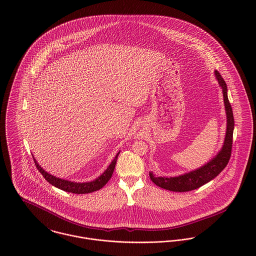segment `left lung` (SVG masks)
I'll list each match as a JSON object with an SVG mask.
<instances>
[{
  "label": "left lung",
  "mask_w": 256,
  "mask_h": 256,
  "mask_svg": "<svg viewBox=\"0 0 256 256\" xmlns=\"http://www.w3.org/2000/svg\"><path fill=\"white\" fill-rule=\"evenodd\" d=\"M215 76L222 90L224 110L226 114V137H224L222 150H220L217 156H215V158H213L206 164L188 174H184L174 178H164V176L156 178L154 176L152 172H150V178L152 182L156 185L160 186V188H164L170 191H174V192H186V191L197 189L202 185L211 182L213 178H215L226 166L230 160V158L232 154V133H234V114H232L230 104L228 98L226 84L218 71H215Z\"/></svg>",
  "instance_id": "1"
}]
</instances>
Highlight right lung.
<instances>
[{"label": "right lung", "mask_w": 256, "mask_h": 256, "mask_svg": "<svg viewBox=\"0 0 256 256\" xmlns=\"http://www.w3.org/2000/svg\"><path fill=\"white\" fill-rule=\"evenodd\" d=\"M119 154H120V152H117V154L115 156L114 160L111 162L108 170H106V172L100 178H98L94 182L82 183L74 182H69V180H61V178H58L56 176H53L49 174L48 172H46L38 164V162L34 158V160L36 168L39 170V172L43 176V178L48 182L52 184L53 186H55V187H57L61 190H64L66 192H72L74 194H86V193H90V192H94L96 190H100V188H102L108 183V182L110 180L111 176H112V174H113V170L115 168L116 160H117V158H118Z\"/></svg>", "instance_id": "1"}]
</instances>
